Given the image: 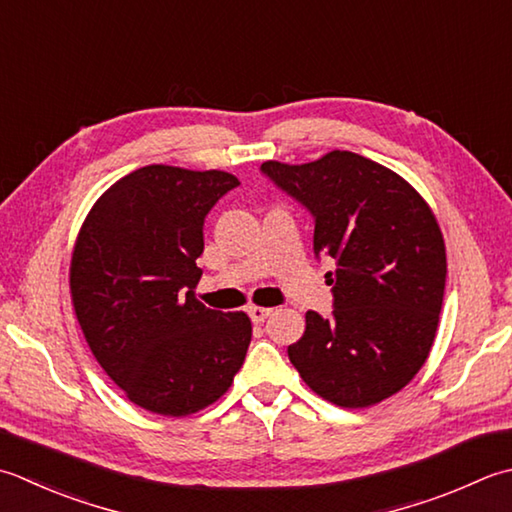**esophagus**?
Returning a JSON list of instances; mask_svg holds the SVG:
<instances>
[{"mask_svg":"<svg viewBox=\"0 0 512 512\" xmlns=\"http://www.w3.org/2000/svg\"><path fill=\"white\" fill-rule=\"evenodd\" d=\"M273 308H264V306H248V317L253 319V324H262L266 317H270Z\"/></svg>","mask_w":512,"mask_h":512,"instance_id":"34e87169","label":"esophagus"}]
</instances>
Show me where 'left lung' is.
I'll return each mask as SVG.
<instances>
[{
	"label": "left lung",
	"instance_id": "left-lung-1",
	"mask_svg": "<svg viewBox=\"0 0 512 512\" xmlns=\"http://www.w3.org/2000/svg\"><path fill=\"white\" fill-rule=\"evenodd\" d=\"M262 173L315 222V257H330L333 313H306L288 357L319 397L366 408L402 390L424 366L446 286L442 230L417 190L370 159L333 150Z\"/></svg>",
	"mask_w": 512,
	"mask_h": 512
}]
</instances>
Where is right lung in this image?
<instances>
[{"label":"right lung","instance_id":"add662e5","mask_svg":"<svg viewBox=\"0 0 512 512\" xmlns=\"http://www.w3.org/2000/svg\"><path fill=\"white\" fill-rule=\"evenodd\" d=\"M237 186L224 170L144 166L110 186L79 230L70 262L77 322L106 375L150 413H197L244 364L248 315L195 299L204 219Z\"/></svg>","mask_w":512,"mask_h":512}]
</instances>
